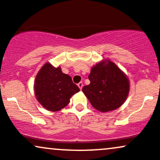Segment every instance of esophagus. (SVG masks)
<instances>
[{"label":"esophagus","instance_id":"esophagus-1","mask_svg":"<svg viewBox=\"0 0 160 160\" xmlns=\"http://www.w3.org/2000/svg\"><path fill=\"white\" fill-rule=\"evenodd\" d=\"M78 88H80V90H82V88H83V83H82V82H79V83L78 84Z\"/></svg>","mask_w":160,"mask_h":160}]
</instances>
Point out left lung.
I'll list each match as a JSON object with an SVG mask.
<instances>
[{
    "instance_id": "obj_1",
    "label": "left lung",
    "mask_w": 160,
    "mask_h": 160,
    "mask_svg": "<svg viewBox=\"0 0 160 160\" xmlns=\"http://www.w3.org/2000/svg\"><path fill=\"white\" fill-rule=\"evenodd\" d=\"M88 78L91 83L84 86L82 91L93 108L99 112L117 109L128 97V78L109 60H103L92 67Z\"/></svg>"
}]
</instances>
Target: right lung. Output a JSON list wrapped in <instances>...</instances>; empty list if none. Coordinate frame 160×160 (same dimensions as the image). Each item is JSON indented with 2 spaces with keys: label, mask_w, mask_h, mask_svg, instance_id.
I'll use <instances>...</instances> for the list:
<instances>
[{
  "label": "right lung",
  "mask_w": 160,
  "mask_h": 160,
  "mask_svg": "<svg viewBox=\"0 0 160 160\" xmlns=\"http://www.w3.org/2000/svg\"><path fill=\"white\" fill-rule=\"evenodd\" d=\"M79 91L69 75L63 73L60 67L56 68L49 63H45L36 76V98L51 112H58L67 106L71 97Z\"/></svg>",
  "instance_id": "1"
}]
</instances>
